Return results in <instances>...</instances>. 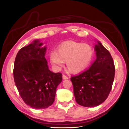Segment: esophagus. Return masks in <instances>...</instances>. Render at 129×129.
I'll return each instance as SVG.
<instances>
[{"label": "esophagus", "instance_id": "obj_1", "mask_svg": "<svg viewBox=\"0 0 129 129\" xmlns=\"http://www.w3.org/2000/svg\"><path fill=\"white\" fill-rule=\"evenodd\" d=\"M62 78L64 79H68V76H67V75H62Z\"/></svg>", "mask_w": 129, "mask_h": 129}]
</instances>
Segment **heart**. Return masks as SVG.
<instances>
[{"instance_id":"heart-1","label":"heart","mask_w":129,"mask_h":129,"mask_svg":"<svg viewBox=\"0 0 129 129\" xmlns=\"http://www.w3.org/2000/svg\"><path fill=\"white\" fill-rule=\"evenodd\" d=\"M93 55L94 50L89 44L67 41L59 46L57 52H51L50 60L55 69L57 70L61 69L66 60V65L69 70L78 73L89 66Z\"/></svg>"}]
</instances>
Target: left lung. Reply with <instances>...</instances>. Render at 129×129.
<instances>
[{"label":"left lung","mask_w":129,"mask_h":129,"mask_svg":"<svg viewBox=\"0 0 129 129\" xmlns=\"http://www.w3.org/2000/svg\"><path fill=\"white\" fill-rule=\"evenodd\" d=\"M96 59L89 69L71 77L76 103L85 107L100 105L108 98L113 86L114 62L110 53L98 42Z\"/></svg>","instance_id":"left-lung-1"}]
</instances>
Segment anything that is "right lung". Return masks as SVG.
<instances>
[{"mask_svg":"<svg viewBox=\"0 0 129 129\" xmlns=\"http://www.w3.org/2000/svg\"><path fill=\"white\" fill-rule=\"evenodd\" d=\"M35 40L21 48L16 55L13 75L15 85L24 102L31 108L43 109L54 102L56 87L62 74L49 69L45 57L46 47Z\"/></svg>","mask_w":129,"mask_h":129,"instance_id":"1","label":"right lung"}]
</instances>
